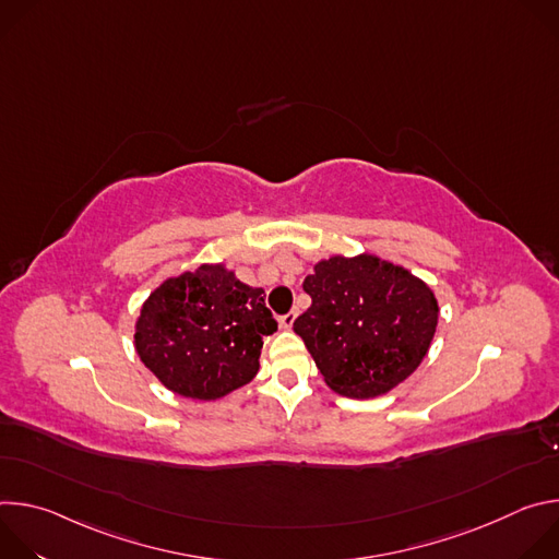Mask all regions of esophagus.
Listing matches in <instances>:
<instances>
[{"label":"esophagus","mask_w":559,"mask_h":559,"mask_svg":"<svg viewBox=\"0 0 559 559\" xmlns=\"http://www.w3.org/2000/svg\"><path fill=\"white\" fill-rule=\"evenodd\" d=\"M294 321H296V311L292 309V311H287V313H283V316H281V328L289 330V328L294 325Z\"/></svg>","instance_id":"obj_1"}]
</instances>
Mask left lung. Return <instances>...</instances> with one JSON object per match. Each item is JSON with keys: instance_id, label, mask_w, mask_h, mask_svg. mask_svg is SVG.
I'll return each mask as SVG.
<instances>
[{"instance_id": "8db88e82", "label": "left lung", "mask_w": 559, "mask_h": 559, "mask_svg": "<svg viewBox=\"0 0 559 559\" xmlns=\"http://www.w3.org/2000/svg\"><path fill=\"white\" fill-rule=\"evenodd\" d=\"M311 305L294 321L325 382L352 397L389 391L416 371L438 325L431 289L369 254L321 261L302 281Z\"/></svg>"}]
</instances>
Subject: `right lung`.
<instances>
[{"instance_id": "add662e5", "label": "right lung", "mask_w": 559, "mask_h": 559, "mask_svg": "<svg viewBox=\"0 0 559 559\" xmlns=\"http://www.w3.org/2000/svg\"><path fill=\"white\" fill-rule=\"evenodd\" d=\"M276 328L263 289L223 267L201 265L150 294L134 345L143 365L168 389L216 401L257 376L263 338Z\"/></svg>"}]
</instances>
